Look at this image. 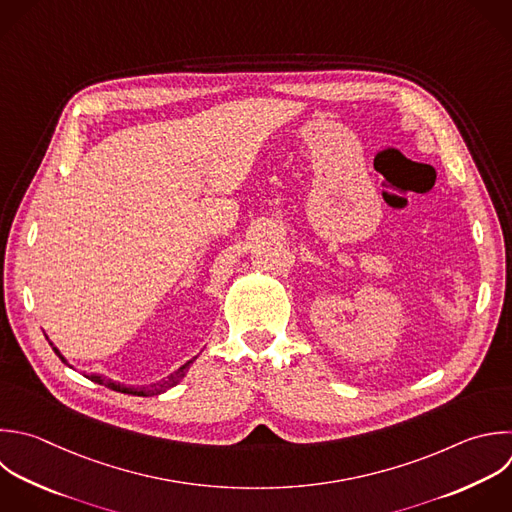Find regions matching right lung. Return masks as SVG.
Instances as JSON below:
<instances>
[{"label": "right lung", "mask_w": 512, "mask_h": 512, "mask_svg": "<svg viewBox=\"0 0 512 512\" xmlns=\"http://www.w3.org/2000/svg\"><path fill=\"white\" fill-rule=\"evenodd\" d=\"M54 352L62 358V362H66L68 364V360L62 356V352L54 346ZM196 358H192V360H188L186 364H182L178 370H174L168 378H164V380H160V382H156V384H150V386H126V384H120V382H116V380H110V378H106V376H100V374H90L88 378L92 380V382H98V384H104V386H108V388H112V390H116V392H124V394H134V396H156V394H162V392H166L168 388H172V386H176L184 376H186V372H188V368H190V364L194 362Z\"/></svg>", "instance_id": "right-lung-1"}]
</instances>
